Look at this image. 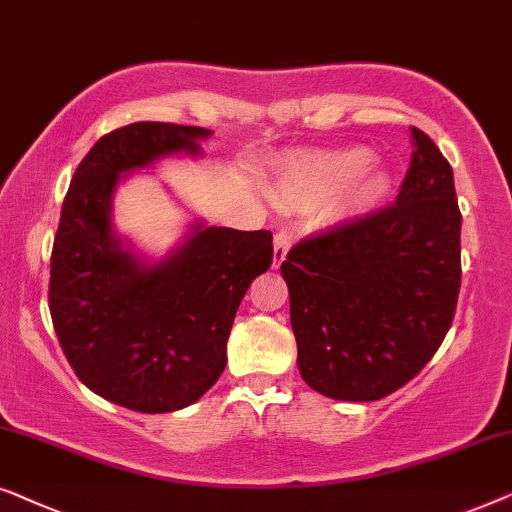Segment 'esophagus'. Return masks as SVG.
<instances>
[{"label": "esophagus", "mask_w": 512, "mask_h": 512, "mask_svg": "<svg viewBox=\"0 0 512 512\" xmlns=\"http://www.w3.org/2000/svg\"><path fill=\"white\" fill-rule=\"evenodd\" d=\"M290 243H292L290 232H278L273 236V269H278V266L283 264L287 250H290Z\"/></svg>", "instance_id": "34e87169"}]
</instances>
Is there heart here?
I'll return each instance as SVG.
<instances>
[{"mask_svg":"<svg viewBox=\"0 0 512 512\" xmlns=\"http://www.w3.org/2000/svg\"><path fill=\"white\" fill-rule=\"evenodd\" d=\"M366 148L331 150L297 160L280 178V197L294 208H315L343 190V208L362 213L376 208L390 194L392 178L383 169H371Z\"/></svg>","mask_w":512,"mask_h":512,"instance_id":"heart-1","label":"heart"}]
</instances>
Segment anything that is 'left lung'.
<instances>
[{
    "label": "left lung",
    "instance_id": "8db88e82",
    "mask_svg": "<svg viewBox=\"0 0 512 512\" xmlns=\"http://www.w3.org/2000/svg\"><path fill=\"white\" fill-rule=\"evenodd\" d=\"M392 206L299 241L280 264L301 378L338 401L413 380L452 325L462 213L452 167L422 129Z\"/></svg>",
    "mask_w": 512,
    "mask_h": 512
}]
</instances>
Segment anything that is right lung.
I'll return each instance as SVG.
<instances>
[{
	"label": "right lung",
	"instance_id": "right-lung-1",
	"mask_svg": "<svg viewBox=\"0 0 512 512\" xmlns=\"http://www.w3.org/2000/svg\"><path fill=\"white\" fill-rule=\"evenodd\" d=\"M211 134L174 122L115 129L78 164L62 204L48 285L55 334L92 392L139 413L181 410L211 390L243 294L273 259L266 229L197 222L155 264L113 232L120 178L169 155L197 157Z\"/></svg>",
	"mask_w": 512,
	"mask_h": 512
}]
</instances>
